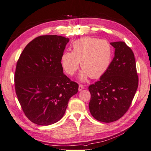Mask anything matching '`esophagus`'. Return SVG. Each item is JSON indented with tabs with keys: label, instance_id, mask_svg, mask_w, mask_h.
<instances>
[{
	"label": "esophagus",
	"instance_id": "34e87169",
	"mask_svg": "<svg viewBox=\"0 0 151 151\" xmlns=\"http://www.w3.org/2000/svg\"><path fill=\"white\" fill-rule=\"evenodd\" d=\"M84 86L83 85H82V84H79V91H81L83 89H84Z\"/></svg>",
	"mask_w": 151,
	"mask_h": 151
}]
</instances>
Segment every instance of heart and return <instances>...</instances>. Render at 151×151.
<instances>
[{"instance_id":"b5f03b06","label":"heart","mask_w":151,"mask_h":151,"mask_svg":"<svg viewBox=\"0 0 151 151\" xmlns=\"http://www.w3.org/2000/svg\"><path fill=\"white\" fill-rule=\"evenodd\" d=\"M72 51L63 52L60 58L62 67L68 76H72L81 67L79 75L84 81L88 76L97 79L103 76L110 65L113 49L106 40L86 37L72 43Z\"/></svg>"}]
</instances>
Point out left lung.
Returning a JSON list of instances; mask_svg holds the SVG:
<instances>
[{
  "mask_svg": "<svg viewBox=\"0 0 151 151\" xmlns=\"http://www.w3.org/2000/svg\"><path fill=\"white\" fill-rule=\"evenodd\" d=\"M115 57L108 70L89 86V111L99 122L110 123L120 119L128 111L138 88L134 52L123 42L110 43Z\"/></svg>",
  "mask_w": 151,
  "mask_h": 151,
  "instance_id": "obj_1",
  "label": "left lung"
}]
</instances>
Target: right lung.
Listing matches in <instances>:
<instances>
[{
  "mask_svg": "<svg viewBox=\"0 0 151 151\" xmlns=\"http://www.w3.org/2000/svg\"><path fill=\"white\" fill-rule=\"evenodd\" d=\"M69 39L57 35L38 36L26 45L17 62V97L24 115L33 123L49 125L65 112L79 85L63 74L60 58Z\"/></svg>",
  "mask_w": 151,
  "mask_h": 151,
  "instance_id": "right-lung-1",
  "label": "right lung"
}]
</instances>
